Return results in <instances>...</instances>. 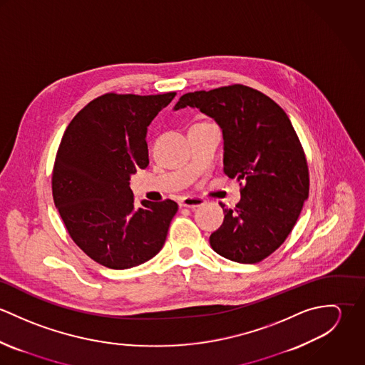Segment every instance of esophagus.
<instances>
[{
  "instance_id": "1",
  "label": "esophagus",
  "mask_w": 365,
  "mask_h": 365,
  "mask_svg": "<svg viewBox=\"0 0 365 365\" xmlns=\"http://www.w3.org/2000/svg\"><path fill=\"white\" fill-rule=\"evenodd\" d=\"M204 204H205V200L201 197H184L180 201V207H184V208L195 209Z\"/></svg>"
}]
</instances>
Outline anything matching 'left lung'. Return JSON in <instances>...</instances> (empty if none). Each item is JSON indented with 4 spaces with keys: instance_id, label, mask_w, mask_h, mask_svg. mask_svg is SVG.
<instances>
[{
    "instance_id": "1",
    "label": "left lung",
    "mask_w": 365,
    "mask_h": 365,
    "mask_svg": "<svg viewBox=\"0 0 365 365\" xmlns=\"http://www.w3.org/2000/svg\"><path fill=\"white\" fill-rule=\"evenodd\" d=\"M187 106L220 126L223 171L245 182L235 208L220 204L225 219L209 243L227 260H264L285 242L309 195L308 163L297 132L279 105L242 84L184 94L174 109Z\"/></svg>"
}]
</instances>
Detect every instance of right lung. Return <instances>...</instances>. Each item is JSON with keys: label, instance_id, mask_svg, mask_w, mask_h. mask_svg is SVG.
<instances>
[{"label": "right lung", "instance_id": "add662e5", "mask_svg": "<svg viewBox=\"0 0 365 365\" xmlns=\"http://www.w3.org/2000/svg\"><path fill=\"white\" fill-rule=\"evenodd\" d=\"M158 96L104 94L68 123L53 167L54 205L74 243L98 264L126 269L163 249L178 205L142 201L130 175L149 165L148 126L173 101Z\"/></svg>", "mask_w": 365, "mask_h": 365}]
</instances>
